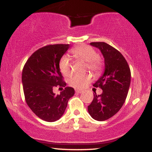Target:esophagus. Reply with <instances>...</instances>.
<instances>
[{"instance_id": "obj_1", "label": "esophagus", "mask_w": 152, "mask_h": 152, "mask_svg": "<svg viewBox=\"0 0 152 152\" xmlns=\"http://www.w3.org/2000/svg\"><path fill=\"white\" fill-rule=\"evenodd\" d=\"M75 91H76V94H81L82 92H83V91L79 90V89H76L75 90Z\"/></svg>"}]
</instances>
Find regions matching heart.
Returning <instances> with one entry per match:
<instances>
[{
	"instance_id": "heart-1",
	"label": "heart",
	"mask_w": 152,
	"mask_h": 152,
	"mask_svg": "<svg viewBox=\"0 0 152 152\" xmlns=\"http://www.w3.org/2000/svg\"><path fill=\"white\" fill-rule=\"evenodd\" d=\"M73 56L78 60L86 62V67L88 70L96 74L102 72L103 69L102 62L98 57V54L94 48L86 45L76 47L71 50ZM59 69L65 76H70L71 74V63L67 56H64L59 61ZM91 77L88 74H76L69 80L71 86L76 88H83L90 83Z\"/></svg>"
}]
</instances>
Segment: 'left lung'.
Listing matches in <instances>:
<instances>
[{"instance_id":"1","label":"left lung","mask_w":152,"mask_h":152,"mask_svg":"<svg viewBox=\"0 0 152 152\" xmlns=\"http://www.w3.org/2000/svg\"><path fill=\"white\" fill-rule=\"evenodd\" d=\"M104 58V74L94 84L103 90L101 95L94 94L88 111L96 121H105L112 117L124 104L131 83V71L123 55L104 42H92Z\"/></svg>"}]
</instances>
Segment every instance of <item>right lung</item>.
Returning <instances> with one entry per match:
<instances>
[{
    "mask_svg": "<svg viewBox=\"0 0 152 152\" xmlns=\"http://www.w3.org/2000/svg\"><path fill=\"white\" fill-rule=\"evenodd\" d=\"M69 47V44H54L39 48L28 59L23 69L26 102L38 117L46 121L53 122L61 117L69 99L74 95V89L69 86L60 94L53 92L55 86L66 85L58 65Z\"/></svg>",
    "mask_w": 152,
    "mask_h": 152,
    "instance_id": "add662e5",
    "label": "right lung"
}]
</instances>
